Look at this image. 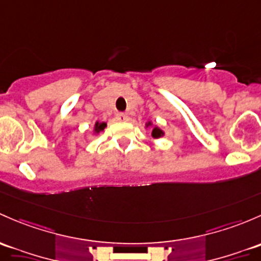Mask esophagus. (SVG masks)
<instances>
[{
	"label": "esophagus",
	"mask_w": 261,
	"mask_h": 261,
	"mask_svg": "<svg viewBox=\"0 0 261 261\" xmlns=\"http://www.w3.org/2000/svg\"><path fill=\"white\" fill-rule=\"evenodd\" d=\"M116 119L120 120V121H127V115L123 114V112H120V114L116 115Z\"/></svg>",
	"instance_id": "1"
}]
</instances>
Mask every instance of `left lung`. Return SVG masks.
Instances as JSON below:
<instances>
[{
    "instance_id": "8db88e82",
    "label": "left lung",
    "mask_w": 261,
    "mask_h": 261,
    "mask_svg": "<svg viewBox=\"0 0 261 261\" xmlns=\"http://www.w3.org/2000/svg\"><path fill=\"white\" fill-rule=\"evenodd\" d=\"M147 127L152 128L151 136H152L153 139H160L161 136L165 135V133H164V130H161V128L159 127L158 125H153L152 121H147L146 123H145V128H147Z\"/></svg>"
}]
</instances>
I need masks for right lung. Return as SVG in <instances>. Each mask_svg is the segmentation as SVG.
<instances>
[{
  "mask_svg": "<svg viewBox=\"0 0 261 261\" xmlns=\"http://www.w3.org/2000/svg\"><path fill=\"white\" fill-rule=\"evenodd\" d=\"M108 126V123L106 122H100V121H96L95 122V126H94V135H97V134H100L101 131L105 130V127Z\"/></svg>",
  "mask_w": 261,
  "mask_h": 261,
  "instance_id": "1",
  "label": "right lung"
}]
</instances>
